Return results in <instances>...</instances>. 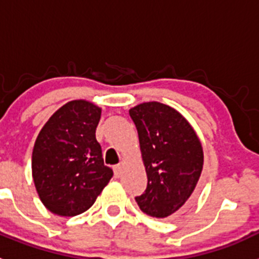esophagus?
Masks as SVG:
<instances>
[{
  "label": "esophagus",
  "instance_id": "esophagus-1",
  "mask_svg": "<svg viewBox=\"0 0 259 259\" xmlns=\"http://www.w3.org/2000/svg\"><path fill=\"white\" fill-rule=\"evenodd\" d=\"M122 172H123V164L119 163L116 164V166H114V174H115L116 178H120L122 176Z\"/></svg>",
  "mask_w": 259,
  "mask_h": 259
}]
</instances>
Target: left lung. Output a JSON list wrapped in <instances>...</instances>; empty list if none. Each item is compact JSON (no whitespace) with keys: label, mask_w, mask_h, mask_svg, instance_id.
<instances>
[{"label":"left lung","mask_w":259,"mask_h":259,"mask_svg":"<svg viewBox=\"0 0 259 259\" xmlns=\"http://www.w3.org/2000/svg\"><path fill=\"white\" fill-rule=\"evenodd\" d=\"M137 128L148 176L145 193L136 197L141 211L154 218H174L193 202L203 167L197 134L182 114L157 101L130 109Z\"/></svg>","instance_id":"left-lung-1"}]
</instances>
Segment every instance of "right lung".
Listing matches in <instances>:
<instances>
[{
	"instance_id": "1",
	"label": "right lung",
	"mask_w": 259,
	"mask_h": 259,
	"mask_svg": "<svg viewBox=\"0 0 259 259\" xmlns=\"http://www.w3.org/2000/svg\"><path fill=\"white\" fill-rule=\"evenodd\" d=\"M101 107L74 100L49 118L32 152V178L41 202L59 217H75L96 202L113 178L96 140Z\"/></svg>"
}]
</instances>
